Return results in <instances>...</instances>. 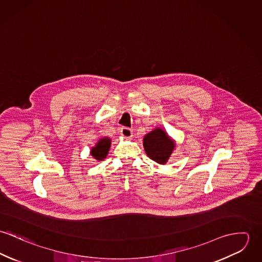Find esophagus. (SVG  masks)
<instances>
[{"label":"esophagus","instance_id":"1","mask_svg":"<svg viewBox=\"0 0 262 262\" xmlns=\"http://www.w3.org/2000/svg\"><path fill=\"white\" fill-rule=\"evenodd\" d=\"M121 135L126 138V139H130L132 136H133V133H132V130L130 128H127V127H122L121 130Z\"/></svg>","mask_w":262,"mask_h":262}]
</instances>
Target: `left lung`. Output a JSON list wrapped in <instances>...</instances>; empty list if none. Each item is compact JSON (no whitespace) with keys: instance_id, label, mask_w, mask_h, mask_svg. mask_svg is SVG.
<instances>
[{"instance_id":"8db88e82","label":"left lung","mask_w":262,"mask_h":262,"mask_svg":"<svg viewBox=\"0 0 262 262\" xmlns=\"http://www.w3.org/2000/svg\"><path fill=\"white\" fill-rule=\"evenodd\" d=\"M147 156L159 164H165L176 149V141L161 128H154L143 138Z\"/></svg>"}]
</instances>
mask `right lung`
<instances>
[{
    "instance_id": "right-lung-1",
    "label": "right lung",
    "mask_w": 262,
    "mask_h": 262,
    "mask_svg": "<svg viewBox=\"0 0 262 262\" xmlns=\"http://www.w3.org/2000/svg\"><path fill=\"white\" fill-rule=\"evenodd\" d=\"M111 144H112V140L109 137L100 138L98 142L95 144V146L91 148L90 152L92 157L97 161L104 160L109 153Z\"/></svg>"
}]
</instances>
